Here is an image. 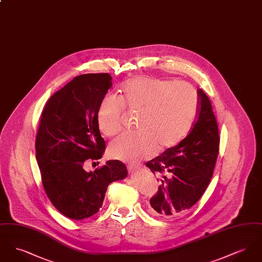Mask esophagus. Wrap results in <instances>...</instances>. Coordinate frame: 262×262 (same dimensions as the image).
Wrapping results in <instances>:
<instances>
[{
	"label": "esophagus",
	"instance_id": "1",
	"mask_svg": "<svg viewBox=\"0 0 262 262\" xmlns=\"http://www.w3.org/2000/svg\"><path fill=\"white\" fill-rule=\"evenodd\" d=\"M127 169H128L129 174H134V173H136L137 170H138V168H137V166H128Z\"/></svg>",
	"mask_w": 262,
	"mask_h": 262
}]
</instances>
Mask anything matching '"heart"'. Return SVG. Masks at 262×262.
Masks as SVG:
<instances>
[{
    "label": "heart",
    "instance_id": "b5f03b06",
    "mask_svg": "<svg viewBox=\"0 0 262 262\" xmlns=\"http://www.w3.org/2000/svg\"><path fill=\"white\" fill-rule=\"evenodd\" d=\"M123 108L138 115L137 134L115 138L109 154L121 161L137 162L185 139L196 118L198 94L183 81L152 76L130 78L119 89V99L107 95L101 101L97 120L102 134L111 137L121 129Z\"/></svg>",
    "mask_w": 262,
    "mask_h": 262
}]
</instances>
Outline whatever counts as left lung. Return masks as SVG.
Instances as JSON below:
<instances>
[{
	"label": "left lung",
	"mask_w": 262,
	"mask_h": 262,
	"mask_svg": "<svg viewBox=\"0 0 262 262\" xmlns=\"http://www.w3.org/2000/svg\"><path fill=\"white\" fill-rule=\"evenodd\" d=\"M195 124L185 139L146 163L161 174V185L150 200V210L164 219L182 216L202 196L210 183L219 152L220 137L211 102L200 89Z\"/></svg>",
	"instance_id": "left-lung-1"
}]
</instances>
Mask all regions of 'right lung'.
<instances>
[{"label":"right lung","instance_id":"add662e5","mask_svg":"<svg viewBox=\"0 0 262 262\" xmlns=\"http://www.w3.org/2000/svg\"><path fill=\"white\" fill-rule=\"evenodd\" d=\"M109 74L75 76L46 103L36 136V160L52 204L73 220L99 211L108 186L124 180V163L109 160L86 172L84 162L100 159L105 141L100 134V103L112 85Z\"/></svg>","mask_w":262,"mask_h":262}]
</instances>
